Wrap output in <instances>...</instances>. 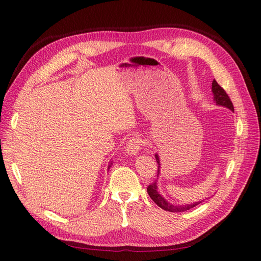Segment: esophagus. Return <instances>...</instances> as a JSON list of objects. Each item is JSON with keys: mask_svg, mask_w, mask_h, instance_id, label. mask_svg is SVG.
I'll use <instances>...</instances> for the list:
<instances>
[{"mask_svg": "<svg viewBox=\"0 0 261 261\" xmlns=\"http://www.w3.org/2000/svg\"><path fill=\"white\" fill-rule=\"evenodd\" d=\"M141 146H142V140L140 139V138H138V137L131 138L129 142H127L125 146V152L127 154H131V156H135V154L139 152V150L141 149Z\"/></svg>", "mask_w": 261, "mask_h": 261, "instance_id": "34e87169", "label": "esophagus"}]
</instances>
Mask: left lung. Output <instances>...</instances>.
<instances>
[{
	"mask_svg": "<svg viewBox=\"0 0 261 261\" xmlns=\"http://www.w3.org/2000/svg\"><path fill=\"white\" fill-rule=\"evenodd\" d=\"M212 92H213V98H214V102L218 104V105H221V107H224V108H228L229 110L231 111H234V108H233V104H232L231 99L229 97L228 94H226V92L223 90L222 87H221L218 82H216L215 80L213 81L212 83ZM154 157H156V162L158 164V171H157V175L159 176L160 174V162H159V157L158 154L156 153L154 154ZM147 192L149 194V196H150V198L152 199V201L156 203L159 207H162L163 210L165 211H168V212H185V211L190 210V208H193L195 207L196 205L201 204L203 201H198V202H194V203H191V204H185V205H174V204H170L168 203L166 199L160 195L159 192H158V187H157V181L152 182V184H150L148 186L147 188Z\"/></svg>",
	"mask_w": 261,
	"mask_h": 261,
	"instance_id": "left-lung-1",
	"label": "left lung"
}]
</instances>
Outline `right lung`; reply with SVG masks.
<instances>
[{
  "instance_id": "right-lung-1",
  "label": "right lung",
  "mask_w": 261,
  "mask_h": 261,
  "mask_svg": "<svg viewBox=\"0 0 261 261\" xmlns=\"http://www.w3.org/2000/svg\"><path fill=\"white\" fill-rule=\"evenodd\" d=\"M109 167H111V166H109Z\"/></svg>"
}]
</instances>
